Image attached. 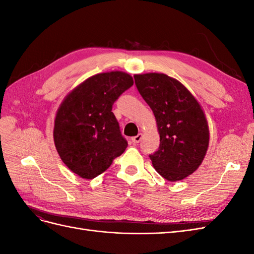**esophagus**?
Listing matches in <instances>:
<instances>
[{
    "instance_id": "esophagus-1",
    "label": "esophagus",
    "mask_w": 254,
    "mask_h": 254,
    "mask_svg": "<svg viewBox=\"0 0 254 254\" xmlns=\"http://www.w3.org/2000/svg\"><path fill=\"white\" fill-rule=\"evenodd\" d=\"M141 140H142V133L136 134L135 136H133V137H132V142H133L134 144L140 143V141H141Z\"/></svg>"
}]
</instances>
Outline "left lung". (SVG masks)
<instances>
[{
  "mask_svg": "<svg viewBox=\"0 0 254 254\" xmlns=\"http://www.w3.org/2000/svg\"><path fill=\"white\" fill-rule=\"evenodd\" d=\"M135 86L155 114L159 149L149 158L168 181H179L200 166L209 147V125L201 105L173 77L163 73L134 75Z\"/></svg>",
  "mask_w": 254,
  "mask_h": 254,
  "instance_id": "obj_1",
  "label": "left lung"
}]
</instances>
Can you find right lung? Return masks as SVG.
Wrapping results in <instances>:
<instances>
[{
    "mask_svg": "<svg viewBox=\"0 0 254 254\" xmlns=\"http://www.w3.org/2000/svg\"><path fill=\"white\" fill-rule=\"evenodd\" d=\"M133 84L122 71L99 73L82 81L59 106L54 143L63 162L83 179L104 173L127 147L112 106Z\"/></svg>",
    "mask_w": 254,
    "mask_h": 254,
    "instance_id": "obj_1",
    "label": "right lung"
}]
</instances>
